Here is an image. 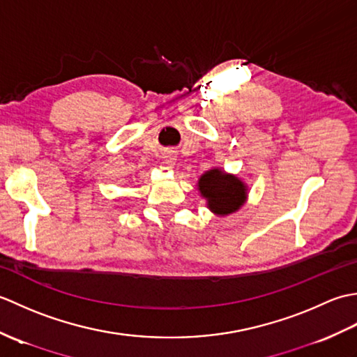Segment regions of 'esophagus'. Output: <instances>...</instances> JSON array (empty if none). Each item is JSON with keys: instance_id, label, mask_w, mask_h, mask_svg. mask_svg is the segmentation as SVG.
<instances>
[{"instance_id": "1", "label": "esophagus", "mask_w": 357, "mask_h": 357, "mask_svg": "<svg viewBox=\"0 0 357 357\" xmlns=\"http://www.w3.org/2000/svg\"><path fill=\"white\" fill-rule=\"evenodd\" d=\"M164 161H165V164H174L176 162V156H174V153H167L165 156H164Z\"/></svg>"}]
</instances>
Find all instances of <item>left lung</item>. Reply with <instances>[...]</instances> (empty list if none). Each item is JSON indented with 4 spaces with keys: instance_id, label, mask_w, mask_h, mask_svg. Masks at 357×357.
I'll return each mask as SVG.
<instances>
[{
    "instance_id": "1",
    "label": "left lung",
    "mask_w": 357,
    "mask_h": 357,
    "mask_svg": "<svg viewBox=\"0 0 357 357\" xmlns=\"http://www.w3.org/2000/svg\"><path fill=\"white\" fill-rule=\"evenodd\" d=\"M199 190L208 201V208L218 215L236 211L245 201V185L236 176L213 169L202 174Z\"/></svg>"
}]
</instances>
